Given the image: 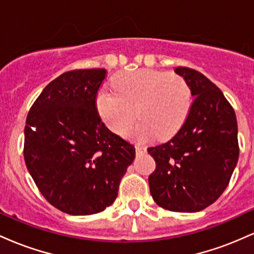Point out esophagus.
Listing matches in <instances>:
<instances>
[{
  "instance_id": "obj_1",
  "label": "esophagus",
  "mask_w": 254,
  "mask_h": 254,
  "mask_svg": "<svg viewBox=\"0 0 254 254\" xmlns=\"http://www.w3.org/2000/svg\"><path fill=\"white\" fill-rule=\"evenodd\" d=\"M135 149H136V153L137 154H144L145 151H147V148L143 147V145H139V144L136 145Z\"/></svg>"
}]
</instances>
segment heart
Here are the masks:
<instances>
[{
  "label": "heart",
  "mask_w": 254,
  "mask_h": 254,
  "mask_svg": "<svg viewBox=\"0 0 254 254\" xmlns=\"http://www.w3.org/2000/svg\"><path fill=\"white\" fill-rule=\"evenodd\" d=\"M113 87L116 92L103 88L97 97L99 115L113 132H122L135 115L138 122L124 133L137 141L151 135L157 139L168 138L185 123L191 92L180 75L138 69L117 75Z\"/></svg>",
  "instance_id": "1"
}]
</instances>
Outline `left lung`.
I'll return each instance as SVG.
<instances>
[{"label": "left lung", "instance_id": "left-lung-1", "mask_svg": "<svg viewBox=\"0 0 254 254\" xmlns=\"http://www.w3.org/2000/svg\"><path fill=\"white\" fill-rule=\"evenodd\" d=\"M193 101L188 118L170 141L148 148L156 162L149 189L157 205L197 212L222 194L239 159L235 112L223 93L202 72L178 66Z\"/></svg>", "mask_w": 254, "mask_h": 254}]
</instances>
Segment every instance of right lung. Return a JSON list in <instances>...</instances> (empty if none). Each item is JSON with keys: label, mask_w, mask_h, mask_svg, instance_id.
<instances>
[{"label": "right lung", "mask_w": 254, "mask_h": 254, "mask_svg": "<svg viewBox=\"0 0 254 254\" xmlns=\"http://www.w3.org/2000/svg\"><path fill=\"white\" fill-rule=\"evenodd\" d=\"M105 69L64 72L32 105L24 156L32 179L51 205L75 216L115 202L135 147L105 127L95 99Z\"/></svg>", "instance_id": "right-lung-1"}]
</instances>
